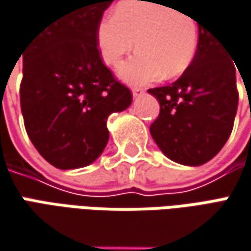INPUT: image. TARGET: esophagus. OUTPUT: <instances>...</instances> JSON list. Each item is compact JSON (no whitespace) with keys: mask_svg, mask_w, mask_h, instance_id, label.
<instances>
[{"mask_svg":"<svg viewBox=\"0 0 251 251\" xmlns=\"http://www.w3.org/2000/svg\"><path fill=\"white\" fill-rule=\"evenodd\" d=\"M143 94H145V90H143V88H133V90H132L133 98H139V97L143 95Z\"/></svg>","mask_w":251,"mask_h":251,"instance_id":"esophagus-1","label":"esophagus"}]
</instances>
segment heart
<instances>
[{"instance_id":"b5f03b06","label":"heart","mask_w":251,"mask_h":251,"mask_svg":"<svg viewBox=\"0 0 251 251\" xmlns=\"http://www.w3.org/2000/svg\"><path fill=\"white\" fill-rule=\"evenodd\" d=\"M97 43L102 60L111 66L136 45L139 53L118 67V75L142 85L187 70L198 50L200 27L192 15L167 2L125 0L115 6L112 18L100 21Z\"/></svg>"}]
</instances>
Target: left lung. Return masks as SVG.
Here are the masks:
<instances>
[{"label": "left lung", "instance_id": "1", "mask_svg": "<svg viewBox=\"0 0 251 251\" xmlns=\"http://www.w3.org/2000/svg\"><path fill=\"white\" fill-rule=\"evenodd\" d=\"M200 43L191 66L166 87L149 90L160 104L150 135L170 160L201 166L225 146L233 129L239 95L229 50L198 22Z\"/></svg>", "mask_w": 251, "mask_h": 251}]
</instances>
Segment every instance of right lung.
I'll list each match as a JSON object with an SVG mask.
<instances>
[{"label":"right lung","mask_w":251,"mask_h":251,"mask_svg":"<svg viewBox=\"0 0 251 251\" xmlns=\"http://www.w3.org/2000/svg\"><path fill=\"white\" fill-rule=\"evenodd\" d=\"M115 0H75L24 51L21 109L40 156L60 170L85 167L109 139L108 116L132 104L129 88L114 78L97 43V27Z\"/></svg>","instance_id":"right-lung-1"}]
</instances>
